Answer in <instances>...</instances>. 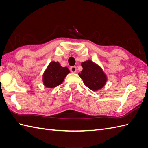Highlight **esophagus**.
<instances>
[{
	"instance_id": "1",
	"label": "esophagus",
	"mask_w": 148,
	"mask_h": 148,
	"mask_svg": "<svg viewBox=\"0 0 148 148\" xmlns=\"http://www.w3.org/2000/svg\"><path fill=\"white\" fill-rule=\"evenodd\" d=\"M70 71L72 73H76L77 72V67L76 66H71L70 68Z\"/></svg>"
}]
</instances>
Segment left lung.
Segmentation results:
<instances>
[{"label": "left lung", "instance_id": "left-lung-1", "mask_svg": "<svg viewBox=\"0 0 148 148\" xmlns=\"http://www.w3.org/2000/svg\"><path fill=\"white\" fill-rule=\"evenodd\" d=\"M81 65L83 70L78 75L88 88L97 91L104 86L107 76L99 65L89 60L82 63Z\"/></svg>", "mask_w": 148, "mask_h": 148}]
</instances>
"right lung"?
Returning <instances> with one entry per match:
<instances>
[{
	"label": "right lung",
	"mask_w": 148,
	"mask_h": 148,
	"mask_svg": "<svg viewBox=\"0 0 148 148\" xmlns=\"http://www.w3.org/2000/svg\"><path fill=\"white\" fill-rule=\"evenodd\" d=\"M70 72L67 67H62L59 62L52 61L43 74V84L48 88L57 87L63 83Z\"/></svg>",
	"instance_id": "right-lung-1"
}]
</instances>
